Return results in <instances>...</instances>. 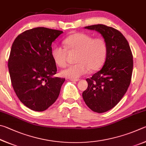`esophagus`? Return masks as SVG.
Here are the masks:
<instances>
[{"label": "esophagus", "mask_w": 146, "mask_h": 146, "mask_svg": "<svg viewBox=\"0 0 146 146\" xmlns=\"http://www.w3.org/2000/svg\"><path fill=\"white\" fill-rule=\"evenodd\" d=\"M70 80L72 81H79L80 80V79H70Z\"/></svg>", "instance_id": "obj_1"}]
</instances>
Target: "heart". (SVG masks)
I'll return each instance as SVG.
<instances>
[{"label": "heart", "mask_w": 146, "mask_h": 146, "mask_svg": "<svg viewBox=\"0 0 146 146\" xmlns=\"http://www.w3.org/2000/svg\"><path fill=\"white\" fill-rule=\"evenodd\" d=\"M65 48L56 45L52 48L51 55L54 61L60 67L66 65L67 52H76L75 65L61 70L63 77L77 79L85 74L89 70L101 68L106 60V43L103 38H93L84 33H74L63 40Z\"/></svg>", "instance_id": "1"}]
</instances>
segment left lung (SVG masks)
Masks as SVG:
<instances>
[{
  "label": "left lung",
  "instance_id": "1",
  "mask_svg": "<svg viewBox=\"0 0 146 146\" xmlns=\"http://www.w3.org/2000/svg\"><path fill=\"white\" fill-rule=\"evenodd\" d=\"M85 28L100 33L106 43L103 68L86 79L88 88L82 94L89 108L104 113L115 106L127 92L133 66L132 52L126 38L118 30L103 24Z\"/></svg>",
  "mask_w": 146,
  "mask_h": 146
}]
</instances>
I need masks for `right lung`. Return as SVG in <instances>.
<instances>
[{
    "label": "right lung",
    "mask_w": 146,
    "mask_h": 146,
    "mask_svg": "<svg viewBox=\"0 0 146 146\" xmlns=\"http://www.w3.org/2000/svg\"><path fill=\"white\" fill-rule=\"evenodd\" d=\"M63 32L36 27L23 32L13 43L8 68L20 101L36 111L47 110L58 99L65 78L54 77L57 68L52 43Z\"/></svg>",
    "instance_id": "obj_1"
}]
</instances>
